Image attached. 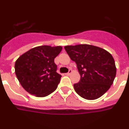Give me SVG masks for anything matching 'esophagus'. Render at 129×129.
<instances>
[{"label": "esophagus", "mask_w": 129, "mask_h": 129, "mask_svg": "<svg viewBox=\"0 0 129 129\" xmlns=\"http://www.w3.org/2000/svg\"><path fill=\"white\" fill-rule=\"evenodd\" d=\"M71 73H72V70H69V71H68V72L67 73H66V75H70L71 74Z\"/></svg>", "instance_id": "esophagus-1"}]
</instances>
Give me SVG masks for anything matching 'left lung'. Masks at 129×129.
<instances>
[{"label": "left lung", "mask_w": 129, "mask_h": 129, "mask_svg": "<svg viewBox=\"0 0 129 129\" xmlns=\"http://www.w3.org/2000/svg\"><path fill=\"white\" fill-rule=\"evenodd\" d=\"M71 60L76 63L81 79L73 85L78 94L86 100L100 98L108 91L116 75L113 56L103 48L89 44L66 46Z\"/></svg>", "instance_id": "1"}]
</instances>
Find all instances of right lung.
Instances as JSON below:
<instances>
[{
    "label": "right lung",
    "mask_w": 129,
    "mask_h": 129,
    "mask_svg": "<svg viewBox=\"0 0 129 129\" xmlns=\"http://www.w3.org/2000/svg\"><path fill=\"white\" fill-rule=\"evenodd\" d=\"M61 49L59 46H37L16 60V77L27 92L37 97H44L57 88L61 76L56 72L54 58Z\"/></svg>",
    "instance_id": "add662e5"
}]
</instances>
